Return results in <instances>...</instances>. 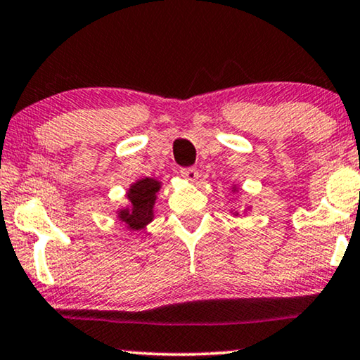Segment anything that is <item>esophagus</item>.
<instances>
[{"label":"esophagus","instance_id":"1","mask_svg":"<svg viewBox=\"0 0 360 360\" xmlns=\"http://www.w3.org/2000/svg\"><path fill=\"white\" fill-rule=\"evenodd\" d=\"M180 174L184 179H186L188 181H195L198 179V170L195 169V167H185V169H180Z\"/></svg>","mask_w":360,"mask_h":360}]
</instances>
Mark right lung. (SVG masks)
<instances>
[{"label": "right lung", "instance_id": "obj_1", "mask_svg": "<svg viewBox=\"0 0 360 360\" xmlns=\"http://www.w3.org/2000/svg\"><path fill=\"white\" fill-rule=\"evenodd\" d=\"M160 184L152 179H142L136 181L129 188L127 198L131 201V208L120 211V218L131 229H142L152 221V208H154L155 193L159 191Z\"/></svg>", "mask_w": 360, "mask_h": 360}]
</instances>
